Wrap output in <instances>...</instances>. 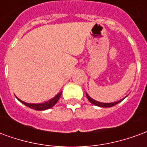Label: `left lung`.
Returning <instances> with one entry per match:
<instances>
[{
    "label": "left lung",
    "mask_w": 147,
    "mask_h": 147,
    "mask_svg": "<svg viewBox=\"0 0 147 147\" xmlns=\"http://www.w3.org/2000/svg\"><path fill=\"white\" fill-rule=\"evenodd\" d=\"M86 94V97H87V98H88V100L90 101V102H91L92 104H94V105H97V106H100V107H103V108H106V107H112V106H114L115 105H117V104H118L119 102H120L122 100H120V101H118V102H113V103H102V102H97V101H94V99H92L87 94Z\"/></svg>",
    "instance_id": "1"
}]
</instances>
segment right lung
<instances>
[{
    "instance_id": "1",
    "label": "right lung",
    "mask_w": 147,
    "mask_h": 147,
    "mask_svg": "<svg viewBox=\"0 0 147 147\" xmlns=\"http://www.w3.org/2000/svg\"><path fill=\"white\" fill-rule=\"evenodd\" d=\"M62 92H60L57 95H56L53 98L50 99L49 102H44V103H41V104H30V103H27V102H24L23 101H21L19 98H17L20 102H22L23 104L25 105H27V107H29L30 109H33L34 110H45V109H48L49 108H52L53 105L58 102V100L61 97Z\"/></svg>"
}]
</instances>
